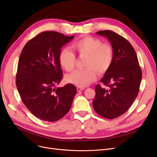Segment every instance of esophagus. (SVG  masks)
<instances>
[{"mask_svg":"<svg viewBox=\"0 0 157 157\" xmlns=\"http://www.w3.org/2000/svg\"><path fill=\"white\" fill-rule=\"evenodd\" d=\"M84 89H85L84 87H81V86H78V87H77V90H78V92L82 91V90H84Z\"/></svg>","mask_w":157,"mask_h":157,"instance_id":"esophagus-1","label":"esophagus"}]
</instances>
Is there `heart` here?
Wrapping results in <instances>:
<instances>
[{"instance_id": "b5f03b06", "label": "heart", "mask_w": 157, "mask_h": 157, "mask_svg": "<svg viewBox=\"0 0 157 157\" xmlns=\"http://www.w3.org/2000/svg\"><path fill=\"white\" fill-rule=\"evenodd\" d=\"M71 48L80 57H86L83 70H76L68 75L67 82L78 86H85L96 79L97 74L105 73L111 67L114 59V49L111 44L102 43L96 37L84 36L74 41ZM61 66L67 72L74 68L75 56L68 49H63L59 56Z\"/></svg>"}]
</instances>
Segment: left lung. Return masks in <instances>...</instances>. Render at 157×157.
Returning <instances> with one entry per match:
<instances>
[{"label":"left lung","instance_id":"1","mask_svg":"<svg viewBox=\"0 0 157 157\" xmlns=\"http://www.w3.org/2000/svg\"><path fill=\"white\" fill-rule=\"evenodd\" d=\"M96 33L109 39L114 49V59L100 81L107 88L96 86L92 106L101 117L111 120L124 114L135 100L142 70L134 48L126 39L111 30Z\"/></svg>","mask_w":157,"mask_h":157}]
</instances>
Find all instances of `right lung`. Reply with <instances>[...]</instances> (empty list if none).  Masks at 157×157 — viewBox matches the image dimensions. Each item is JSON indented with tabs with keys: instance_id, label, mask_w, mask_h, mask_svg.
Masks as SVG:
<instances>
[{
	"instance_id": "add662e5",
	"label": "right lung",
	"mask_w": 157,
	"mask_h": 157,
	"mask_svg": "<svg viewBox=\"0 0 157 157\" xmlns=\"http://www.w3.org/2000/svg\"><path fill=\"white\" fill-rule=\"evenodd\" d=\"M74 36L53 31L40 33L22 48L16 75L21 100L35 117L53 122L62 118L71 107L77 89L72 84L56 88L63 71L59 60L63 45Z\"/></svg>"
}]
</instances>
